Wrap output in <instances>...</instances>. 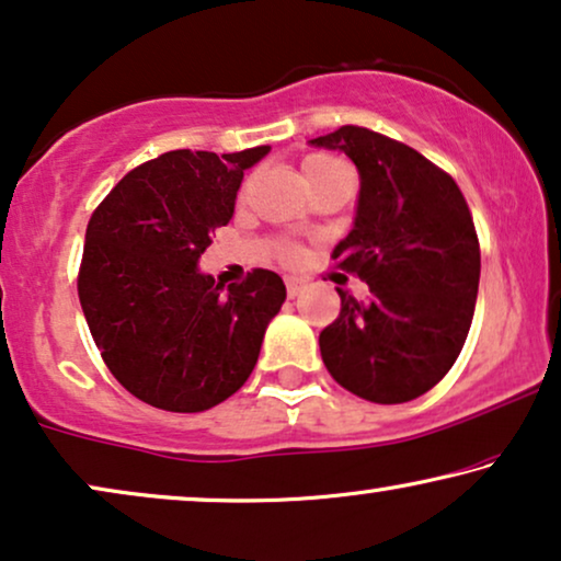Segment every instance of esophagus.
Returning <instances> with one entry per match:
<instances>
[{
  "instance_id": "esophagus-1",
  "label": "esophagus",
  "mask_w": 561,
  "mask_h": 561,
  "mask_svg": "<svg viewBox=\"0 0 561 561\" xmlns=\"http://www.w3.org/2000/svg\"><path fill=\"white\" fill-rule=\"evenodd\" d=\"M301 288H304V283L298 280V278H294V275H290V278H286V290H288L290 298H296L298 294H301Z\"/></svg>"
}]
</instances>
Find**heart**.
<instances>
[{"instance_id":"1","label":"heart","mask_w":561,"mask_h":561,"mask_svg":"<svg viewBox=\"0 0 561 561\" xmlns=\"http://www.w3.org/2000/svg\"><path fill=\"white\" fill-rule=\"evenodd\" d=\"M342 168H350L344 160L334 158V156H324V152H313V156H306L304 163H301V173H304V181L306 183H313L321 175L332 173V171H342ZM286 255H294V250L290 248H283Z\"/></svg>"}]
</instances>
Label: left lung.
I'll return each mask as SVG.
<instances>
[{"mask_svg":"<svg viewBox=\"0 0 561 561\" xmlns=\"http://www.w3.org/2000/svg\"><path fill=\"white\" fill-rule=\"evenodd\" d=\"M311 145L357 165L355 227L332 260L370 286L365 304L340 290L321 359L365 401H413L449 373L470 332L480 283L470 206L439 165L367 127L344 125Z\"/></svg>","mask_w":561,"mask_h":561,"instance_id":"left-lung-1","label":"left lung"}]
</instances>
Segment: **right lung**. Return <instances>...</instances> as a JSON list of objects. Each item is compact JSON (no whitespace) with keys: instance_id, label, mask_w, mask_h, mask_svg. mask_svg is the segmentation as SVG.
I'll return each instance as SVG.
<instances>
[{"instance_id":"right-lung-1","label":"right lung","mask_w":561,"mask_h":561,"mask_svg":"<svg viewBox=\"0 0 561 561\" xmlns=\"http://www.w3.org/2000/svg\"><path fill=\"white\" fill-rule=\"evenodd\" d=\"M267 150L163 152L91 214L79 267L83 317L110 373L156 409L196 413L237 393L286 301L273 271L255 267L227 294L196 271L211 234L232 219L244 171Z\"/></svg>"}]
</instances>
